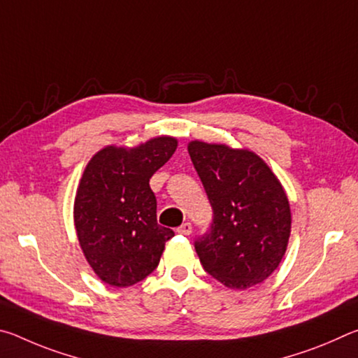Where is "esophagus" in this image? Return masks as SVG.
Returning <instances> with one entry per match:
<instances>
[{"instance_id": "esophagus-1", "label": "esophagus", "mask_w": 358, "mask_h": 358, "mask_svg": "<svg viewBox=\"0 0 358 358\" xmlns=\"http://www.w3.org/2000/svg\"><path fill=\"white\" fill-rule=\"evenodd\" d=\"M177 232L181 235H189L192 232V226L189 222H183L181 226L177 229Z\"/></svg>"}]
</instances>
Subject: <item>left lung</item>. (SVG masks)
I'll list each match as a JSON object with an SVG mask.
<instances>
[{"instance_id": "1", "label": "left lung", "mask_w": 358, "mask_h": 358, "mask_svg": "<svg viewBox=\"0 0 358 358\" xmlns=\"http://www.w3.org/2000/svg\"><path fill=\"white\" fill-rule=\"evenodd\" d=\"M194 169L213 208V222L196 240L207 273L230 289H248L278 268L290 237V207L284 187L250 150L192 141Z\"/></svg>"}]
</instances>
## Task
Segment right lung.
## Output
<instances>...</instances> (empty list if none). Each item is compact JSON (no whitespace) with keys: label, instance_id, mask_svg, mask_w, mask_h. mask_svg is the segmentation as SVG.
Wrapping results in <instances>:
<instances>
[{"label":"right lung","instance_id":"right-lung-1","mask_svg":"<svg viewBox=\"0 0 358 358\" xmlns=\"http://www.w3.org/2000/svg\"><path fill=\"white\" fill-rule=\"evenodd\" d=\"M177 138L161 136L134 148L98 151L85 167L74 202L83 256L101 281L128 287L159 264L173 230L156 220L150 178L171 159Z\"/></svg>","mask_w":358,"mask_h":358}]
</instances>
